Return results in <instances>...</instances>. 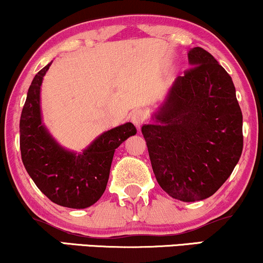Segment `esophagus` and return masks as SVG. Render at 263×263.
I'll list each match as a JSON object with an SVG mask.
<instances>
[{"instance_id":"obj_1","label":"esophagus","mask_w":263,"mask_h":263,"mask_svg":"<svg viewBox=\"0 0 263 263\" xmlns=\"http://www.w3.org/2000/svg\"><path fill=\"white\" fill-rule=\"evenodd\" d=\"M145 119H147V115H145V112L141 109L135 110L131 115V121L134 122V125L137 128H141V126L145 122Z\"/></svg>"}]
</instances>
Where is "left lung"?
I'll list each match as a JSON object with an SVG mask.
<instances>
[{"mask_svg":"<svg viewBox=\"0 0 263 263\" xmlns=\"http://www.w3.org/2000/svg\"><path fill=\"white\" fill-rule=\"evenodd\" d=\"M154 122L142 126L158 183L179 201L211 197L242 152V114L232 77L202 47L189 51Z\"/></svg>","mask_w":263,"mask_h":263,"instance_id":"left-lung-1","label":"left lung"}]
</instances>
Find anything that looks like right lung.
<instances>
[{"instance_id": "add662e5", "label": "right lung", "mask_w": 263, "mask_h": 263, "mask_svg": "<svg viewBox=\"0 0 263 263\" xmlns=\"http://www.w3.org/2000/svg\"><path fill=\"white\" fill-rule=\"evenodd\" d=\"M50 65L35 74L22 110V160L37 189L50 201L81 210L90 207L104 194L114 152L137 129L134 123H123L101 134L80 154L62 148L41 121L40 87Z\"/></svg>"}]
</instances>
